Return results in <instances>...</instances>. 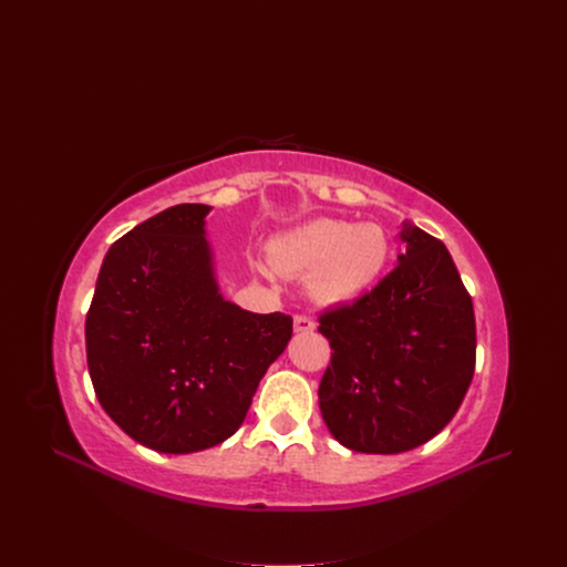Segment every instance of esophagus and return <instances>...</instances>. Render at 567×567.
I'll return each mask as SVG.
<instances>
[{"instance_id": "obj_1", "label": "esophagus", "mask_w": 567, "mask_h": 567, "mask_svg": "<svg viewBox=\"0 0 567 567\" xmlns=\"http://www.w3.org/2000/svg\"><path fill=\"white\" fill-rule=\"evenodd\" d=\"M293 330L300 332V334L313 332V330H316V322H313L309 316H296V318H293Z\"/></svg>"}]
</instances>
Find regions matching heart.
Masks as SVG:
<instances>
[{
	"instance_id": "b5f03b06",
	"label": "heart",
	"mask_w": 567,
	"mask_h": 567,
	"mask_svg": "<svg viewBox=\"0 0 567 567\" xmlns=\"http://www.w3.org/2000/svg\"><path fill=\"white\" fill-rule=\"evenodd\" d=\"M276 271L307 276V293L316 305L341 307L363 298L383 276L390 260V237L379 224L318 217L296 226L269 245ZM256 274L267 276L260 260Z\"/></svg>"
}]
</instances>
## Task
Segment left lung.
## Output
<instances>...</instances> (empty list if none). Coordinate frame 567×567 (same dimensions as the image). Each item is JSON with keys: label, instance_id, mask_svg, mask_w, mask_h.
<instances>
[{"label": "left lung", "instance_id": "1", "mask_svg": "<svg viewBox=\"0 0 567 567\" xmlns=\"http://www.w3.org/2000/svg\"><path fill=\"white\" fill-rule=\"evenodd\" d=\"M406 251L370 293L318 318L332 365L318 403L346 449L422 446L457 413L475 368L473 302L440 239L403 221Z\"/></svg>", "mask_w": 567, "mask_h": 567}]
</instances>
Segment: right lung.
Returning a JSON list of instances; mask_svg holds the SVG:
<instances>
[{
  "mask_svg": "<svg viewBox=\"0 0 567 567\" xmlns=\"http://www.w3.org/2000/svg\"><path fill=\"white\" fill-rule=\"evenodd\" d=\"M210 210L179 204L114 241L85 322L101 406L158 453L228 440L291 339V316L247 311L219 291Z\"/></svg>",
  "mask_w": 567,
  "mask_h": 567,
  "instance_id": "right-lung-1",
  "label": "right lung"
}]
</instances>
